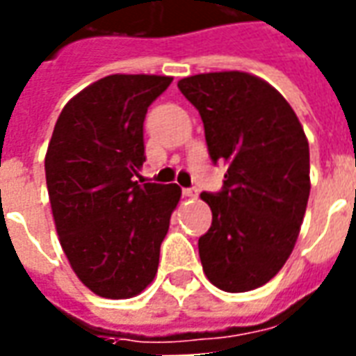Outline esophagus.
I'll list each match as a JSON object with an SVG mask.
<instances>
[{
    "label": "esophagus",
    "instance_id": "obj_1",
    "mask_svg": "<svg viewBox=\"0 0 356 356\" xmlns=\"http://www.w3.org/2000/svg\"><path fill=\"white\" fill-rule=\"evenodd\" d=\"M198 193H200V191H198V186H188V188H183V194L188 196V198H196Z\"/></svg>",
    "mask_w": 356,
    "mask_h": 356
}]
</instances>
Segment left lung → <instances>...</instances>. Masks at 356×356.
<instances>
[{"mask_svg": "<svg viewBox=\"0 0 356 356\" xmlns=\"http://www.w3.org/2000/svg\"><path fill=\"white\" fill-rule=\"evenodd\" d=\"M177 88L200 112L211 162H225L219 193H202L211 227L198 240L209 282L250 291L282 268L309 200V143L296 112L267 81L246 72L183 78Z\"/></svg>", "mask_w": 356, "mask_h": 356, "instance_id": "left-lung-1", "label": "left lung"}]
</instances>
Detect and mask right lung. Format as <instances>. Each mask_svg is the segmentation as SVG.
Masks as SVG:
<instances>
[{
  "label": "right lung",
  "instance_id": "obj_1",
  "mask_svg": "<svg viewBox=\"0 0 356 356\" xmlns=\"http://www.w3.org/2000/svg\"><path fill=\"white\" fill-rule=\"evenodd\" d=\"M173 78L114 74L68 101L45 156L60 246L74 273L101 298L127 299L152 282L177 185L137 177L147 110Z\"/></svg>",
  "mask_w": 356,
  "mask_h": 356
}]
</instances>
